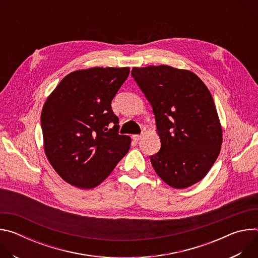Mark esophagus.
I'll list each match as a JSON object with an SVG mask.
<instances>
[{"label":"esophagus","mask_w":258,"mask_h":258,"mask_svg":"<svg viewBox=\"0 0 258 258\" xmlns=\"http://www.w3.org/2000/svg\"><path fill=\"white\" fill-rule=\"evenodd\" d=\"M133 139H134L136 142H138V141H140V140L142 139V136H141V135H134V136H133Z\"/></svg>","instance_id":"34e87169"}]
</instances>
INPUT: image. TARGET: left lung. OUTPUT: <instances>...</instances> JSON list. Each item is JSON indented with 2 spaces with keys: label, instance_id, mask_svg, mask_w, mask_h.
I'll use <instances>...</instances> for the list:
<instances>
[{
  "label": "left lung",
  "instance_id": "left-lung-1",
  "mask_svg": "<svg viewBox=\"0 0 258 258\" xmlns=\"http://www.w3.org/2000/svg\"><path fill=\"white\" fill-rule=\"evenodd\" d=\"M132 76L155 115L161 148L150 160L156 173L175 189L200 181L223 143L209 90L192 71L168 65L134 67Z\"/></svg>",
  "mask_w": 258,
  "mask_h": 258
}]
</instances>
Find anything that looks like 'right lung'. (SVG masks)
Returning <instances> with one entry per match:
<instances>
[{
  "label": "right lung",
  "instance_id": "add662e5",
  "mask_svg": "<svg viewBox=\"0 0 258 258\" xmlns=\"http://www.w3.org/2000/svg\"><path fill=\"white\" fill-rule=\"evenodd\" d=\"M130 67H93L67 75L46 100L41 115L44 149L56 172L70 185L93 189L128 152L111 101Z\"/></svg>",
  "mask_w": 258,
  "mask_h": 258
}]
</instances>
